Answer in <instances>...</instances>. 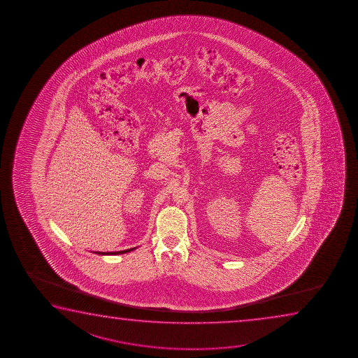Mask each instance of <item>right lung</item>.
<instances>
[{
    "label": "right lung",
    "instance_id": "add662e5",
    "mask_svg": "<svg viewBox=\"0 0 358 358\" xmlns=\"http://www.w3.org/2000/svg\"><path fill=\"white\" fill-rule=\"evenodd\" d=\"M129 250H132V248H131V250H121V252H108V253H103V252H99V255H120V253H121V255H122V253H126V252H129Z\"/></svg>",
    "mask_w": 358,
    "mask_h": 358
}]
</instances>
